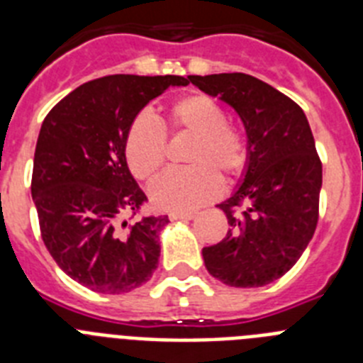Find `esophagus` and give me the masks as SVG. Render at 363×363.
Listing matches in <instances>:
<instances>
[{"mask_svg": "<svg viewBox=\"0 0 363 363\" xmlns=\"http://www.w3.org/2000/svg\"><path fill=\"white\" fill-rule=\"evenodd\" d=\"M169 218H171L172 221H187V220H192V218H194V214L192 213H171L169 214Z\"/></svg>", "mask_w": 363, "mask_h": 363, "instance_id": "esophagus-1", "label": "esophagus"}]
</instances>
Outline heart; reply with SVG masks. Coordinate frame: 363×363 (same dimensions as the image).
I'll return each mask as SVG.
<instances>
[{
    "mask_svg": "<svg viewBox=\"0 0 363 363\" xmlns=\"http://www.w3.org/2000/svg\"><path fill=\"white\" fill-rule=\"evenodd\" d=\"M165 133L192 136L184 171L167 172L150 189V201L169 213H189L221 192L220 176L233 179L249 160L247 138L227 121L225 108L209 94H189L167 111L163 127L138 118L125 138V160L134 178L152 182L165 165Z\"/></svg>",
    "mask_w": 363,
    "mask_h": 363,
    "instance_id": "1",
    "label": "heart"
}]
</instances>
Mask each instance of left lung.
Segmentation results:
<instances>
[{"instance_id": "1", "label": "left lung", "mask_w": 363, "mask_h": 363, "mask_svg": "<svg viewBox=\"0 0 363 363\" xmlns=\"http://www.w3.org/2000/svg\"><path fill=\"white\" fill-rule=\"evenodd\" d=\"M236 111L249 160L220 207L225 238L203 247L207 271L230 287H264L289 271L318 223L322 162L306 114L274 86L243 72L189 76Z\"/></svg>"}]
</instances>
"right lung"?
<instances>
[{
  "instance_id": "obj_1",
  "label": "right lung",
  "mask_w": 363,
  "mask_h": 363,
  "mask_svg": "<svg viewBox=\"0 0 363 363\" xmlns=\"http://www.w3.org/2000/svg\"><path fill=\"white\" fill-rule=\"evenodd\" d=\"M185 85L182 76L112 74L74 89L41 123L30 185L41 238L83 287L129 293L158 267L169 218L121 220L147 201L125 160V138L150 99Z\"/></svg>"
}]
</instances>
